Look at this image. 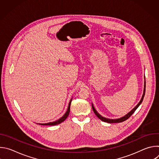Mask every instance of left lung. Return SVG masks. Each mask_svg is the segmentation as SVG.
Returning a JSON list of instances; mask_svg holds the SVG:
<instances>
[{"label": "left lung", "mask_w": 159, "mask_h": 159, "mask_svg": "<svg viewBox=\"0 0 159 159\" xmlns=\"http://www.w3.org/2000/svg\"><path fill=\"white\" fill-rule=\"evenodd\" d=\"M145 85H146V83H145V85H144V90H143V96H142V99H141V100H140V101L139 102V103L136 106V107H134V108H133L129 113L128 114H127L126 116H123V117H122V118H119V119H116V120H110V119H107V118H104V117H102V116H101L99 113L96 111V109H94V106H93V105H92V107H93V111H94V112L95 113V115H96V116L98 117V118H99L101 121H104V122H107V123H121V122H123V121H126L127 119H128L133 114V112L136 111V109H137L138 107H139V106L140 105V104L142 102V101H143V98H144V96H145Z\"/></svg>", "instance_id": "8db88e82"}]
</instances>
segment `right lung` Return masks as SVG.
I'll list each match as a JSON object with an SVG mask.
<instances>
[{
	"mask_svg": "<svg viewBox=\"0 0 159 159\" xmlns=\"http://www.w3.org/2000/svg\"><path fill=\"white\" fill-rule=\"evenodd\" d=\"M71 102H72V99L70 100V102H69V107H68V109H67L66 113H65V114L60 119H59L58 120H57V121H54V122L48 123H44V124H40V125H51V126H52V125H58V124L62 123L63 121H64L66 120V118L68 117V116H69V115L70 109Z\"/></svg>",
	"mask_w": 159,
	"mask_h": 159,
	"instance_id": "add662e5",
	"label": "right lung"
}]
</instances>
